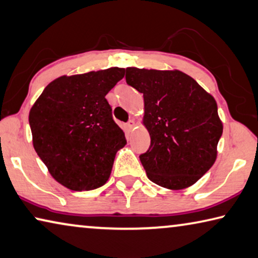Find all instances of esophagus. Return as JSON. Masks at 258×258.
Segmentation results:
<instances>
[{"mask_svg":"<svg viewBox=\"0 0 258 258\" xmlns=\"http://www.w3.org/2000/svg\"><path fill=\"white\" fill-rule=\"evenodd\" d=\"M134 126H136V124H134V121H133L132 119H131V120H128L127 122H126V128H127L128 131L133 130Z\"/></svg>","mask_w":258,"mask_h":258,"instance_id":"34e87169","label":"esophagus"}]
</instances>
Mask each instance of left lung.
Wrapping results in <instances>:
<instances>
[{"mask_svg": "<svg viewBox=\"0 0 258 258\" xmlns=\"http://www.w3.org/2000/svg\"><path fill=\"white\" fill-rule=\"evenodd\" d=\"M125 78L144 94L150 146L139 157L148 178L170 189L193 185L215 163L223 134L215 99L180 71L127 68Z\"/></svg>", "mask_w": 258, "mask_h": 258, "instance_id": "8db88e82", "label": "left lung"}]
</instances>
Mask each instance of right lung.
<instances>
[{
    "mask_svg": "<svg viewBox=\"0 0 258 258\" xmlns=\"http://www.w3.org/2000/svg\"><path fill=\"white\" fill-rule=\"evenodd\" d=\"M125 70L60 77L49 84L28 116L33 146L57 181L72 190L103 186L125 134L112 117L105 95Z\"/></svg>",
    "mask_w": 258,
    "mask_h": 258,
    "instance_id": "add662e5",
    "label": "right lung"
}]
</instances>
